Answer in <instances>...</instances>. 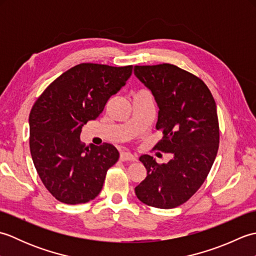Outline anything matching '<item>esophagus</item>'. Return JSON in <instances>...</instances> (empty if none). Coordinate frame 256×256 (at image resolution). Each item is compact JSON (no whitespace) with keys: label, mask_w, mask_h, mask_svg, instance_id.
<instances>
[{"label":"esophagus","mask_w":256,"mask_h":256,"mask_svg":"<svg viewBox=\"0 0 256 256\" xmlns=\"http://www.w3.org/2000/svg\"><path fill=\"white\" fill-rule=\"evenodd\" d=\"M120 160H121L122 162H126V160L134 162V160H136V157H135L133 154L128 153V152H122L121 155H120Z\"/></svg>","instance_id":"34e87169"}]
</instances>
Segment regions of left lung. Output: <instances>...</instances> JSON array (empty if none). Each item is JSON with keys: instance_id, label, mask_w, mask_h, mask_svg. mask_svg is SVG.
I'll return each instance as SVG.
<instances>
[{"instance_id": "1", "label": "left lung", "mask_w": 256, "mask_h": 256, "mask_svg": "<svg viewBox=\"0 0 256 256\" xmlns=\"http://www.w3.org/2000/svg\"><path fill=\"white\" fill-rule=\"evenodd\" d=\"M134 74L160 108L156 128L162 131V140L154 148L172 154L162 165L150 155L140 157L148 176L135 194L155 208H176L204 184L218 153L216 102L202 80L174 64L135 66Z\"/></svg>"}]
</instances>
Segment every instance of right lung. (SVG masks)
I'll use <instances>...</instances> for the list:
<instances>
[{"instance_id":"obj_1","label":"right lung","mask_w":256,"mask_h":256,"mask_svg":"<svg viewBox=\"0 0 256 256\" xmlns=\"http://www.w3.org/2000/svg\"><path fill=\"white\" fill-rule=\"evenodd\" d=\"M132 66L80 64L54 81L30 114V148L48 192L67 204H84L100 194L108 168L118 160L113 145L81 143L82 126L96 120L110 96L132 74Z\"/></svg>"}]
</instances>
